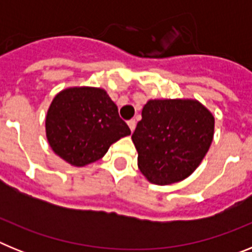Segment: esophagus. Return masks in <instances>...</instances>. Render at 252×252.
Wrapping results in <instances>:
<instances>
[{
    "label": "esophagus",
    "instance_id": "1",
    "mask_svg": "<svg viewBox=\"0 0 252 252\" xmlns=\"http://www.w3.org/2000/svg\"><path fill=\"white\" fill-rule=\"evenodd\" d=\"M128 127H130L131 132H133V130H135V127H136V121L135 120H130V121L127 122Z\"/></svg>",
    "mask_w": 252,
    "mask_h": 252
}]
</instances>
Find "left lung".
I'll use <instances>...</instances> for the list:
<instances>
[{
	"label": "left lung",
	"instance_id": "1",
	"mask_svg": "<svg viewBox=\"0 0 252 252\" xmlns=\"http://www.w3.org/2000/svg\"><path fill=\"white\" fill-rule=\"evenodd\" d=\"M141 116L131 136L140 171L158 186L188 178L212 144V112L197 99H150Z\"/></svg>",
	"mask_w": 252,
	"mask_h": 252
}]
</instances>
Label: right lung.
<instances>
[{"label":"right lung","mask_w":252,"mask_h":252,"mask_svg":"<svg viewBox=\"0 0 252 252\" xmlns=\"http://www.w3.org/2000/svg\"><path fill=\"white\" fill-rule=\"evenodd\" d=\"M51 150L73 166H86L103 158L113 142L130 128L102 88L70 87L60 91L45 119Z\"/></svg>","instance_id":"add662e5"}]
</instances>
